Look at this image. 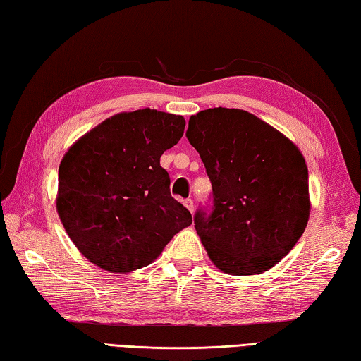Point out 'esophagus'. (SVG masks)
<instances>
[{
	"mask_svg": "<svg viewBox=\"0 0 361 361\" xmlns=\"http://www.w3.org/2000/svg\"><path fill=\"white\" fill-rule=\"evenodd\" d=\"M183 204H185V207L186 209L189 210V212H194V200L192 199H186V200H183Z\"/></svg>",
	"mask_w": 361,
	"mask_h": 361,
	"instance_id": "34e87169",
	"label": "esophagus"
}]
</instances>
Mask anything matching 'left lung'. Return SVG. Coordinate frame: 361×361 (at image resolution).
I'll list each match as a JSON object with an SVG mask.
<instances>
[{
    "instance_id": "left-lung-1",
    "label": "left lung",
    "mask_w": 361,
    "mask_h": 361,
    "mask_svg": "<svg viewBox=\"0 0 361 361\" xmlns=\"http://www.w3.org/2000/svg\"><path fill=\"white\" fill-rule=\"evenodd\" d=\"M186 137L212 181V212H195L194 228L213 264L231 276L276 266L309 221L301 151L267 122L235 108L191 116Z\"/></svg>"
}]
</instances>
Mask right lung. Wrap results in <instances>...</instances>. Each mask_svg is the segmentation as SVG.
<instances>
[{"mask_svg": "<svg viewBox=\"0 0 361 361\" xmlns=\"http://www.w3.org/2000/svg\"><path fill=\"white\" fill-rule=\"evenodd\" d=\"M183 116L137 109L114 114L66 151L57 212L85 258L109 272L151 264L192 223L170 194L161 156L180 142Z\"/></svg>", "mask_w": 361, "mask_h": 361, "instance_id": "add662e5", "label": "right lung"}]
</instances>
